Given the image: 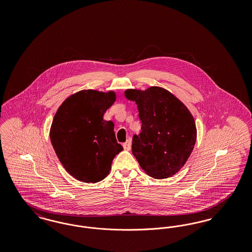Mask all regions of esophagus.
Masks as SVG:
<instances>
[{
    "mask_svg": "<svg viewBox=\"0 0 252 252\" xmlns=\"http://www.w3.org/2000/svg\"><path fill=\"white\" fill-rule=\"evenodd\" d=\"M123 146H124L125 150L129 151L131 149V142H130V140H127L125 144H123Z\"/></svg>",
    "mask_w": 252,
    "mask_h": 252,
    "instance_id": "34e87169",
    "label": "esophagus"
}]
</instances>
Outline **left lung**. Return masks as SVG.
Returning a JSON list of instances; mask_svg holds the SVG:
<instances>
[{"label": "left lung", "mask_w": 252, "mask_h": 252, "mask_svg": "<svg viewBox=\"0 0 252 252\" xmlns=\"http://www.w3.org/2000/svg\"><path fill=\"white\" fill-rule=\"evenodd\" d=\"M125 96L136 102L142 121V132L132 139V154L148 176L157 180L174 176L186 163L195 144L192 113L160 87L129 89Z\"/></svg>", "instance_id": "8db88e82"}]
</instances>
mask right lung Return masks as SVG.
<instances>
[{"label":"right lung","instance_id":"right-lung-1","mask_svg":"<svg viewBox=\"0 0 252 252\" xmlns=\"http://www.w3.org/2000/svg\"><path fill=\"white\" fill-rule=\"evenodd\" d=\"M116 100L114 92L83 90L69 96L57 110L50 129L51 143L61 164L74 179L104 180L114 157L124 149L114 124L103 119Z\"/></svg>","mask_w":252,"mask_h":252}]
</instances>
